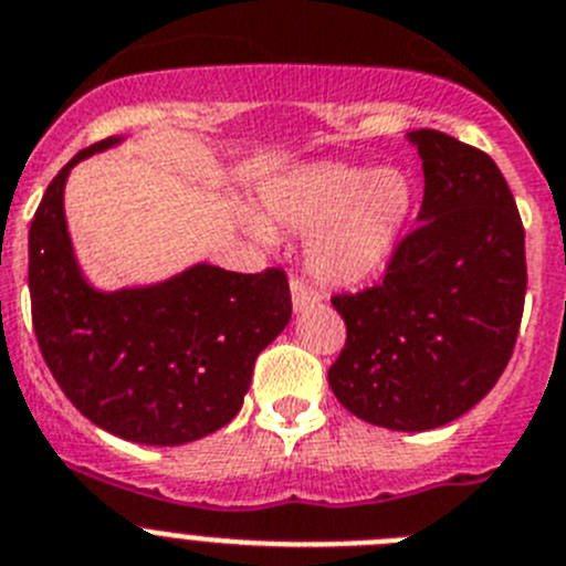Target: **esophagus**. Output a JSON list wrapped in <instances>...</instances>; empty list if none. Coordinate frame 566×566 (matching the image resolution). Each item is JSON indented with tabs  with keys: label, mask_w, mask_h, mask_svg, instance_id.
<instances>
[{
	"label": "esophagus",
	"mask_w": 566,
	"mask_h": 566,
	"mask_svg": "<svg viewBox=\"0 0 566 566\" xmlns=\"http://www.w3.org/2000/svg\"><path fill=\"white\" fill-rule=\"evenodd\" d=\"M290 295H293V310H295V313H302V310L321 304V293H318V290H313V287H310V284H304L302 279H290Z\"/></svg>",
	"instance_id": "34e87169"
}]
</instances>
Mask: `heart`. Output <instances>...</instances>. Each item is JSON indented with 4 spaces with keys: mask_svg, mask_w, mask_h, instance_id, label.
I'll return each instance as SVG.
<instances>
[{
    "mask_svg": "<svg viewBox=\"0 0 566 566\" xmlns=\"http://www.w3.org/2000/svg\"><path fill=\"white\" fill-rule=\"evenodd\" d=\"M415 208V188L400 169L307 163L262 188L264 222L307 233V271L327 284H358L395 256ZM268 242L271 229L251 222Z\"/></svg>",
    "mask_w": 566,
    "mask_h": 566,
    "instance_id": "obj_1",
    "label": "heart"
}]
</instances>
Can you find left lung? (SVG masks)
Masks as SVG:
<instances>
[{
    "label": "left lung",
    "instance_id": "8db88e82",
    "mask_svg": "<svg viewBox=\"0 0 566 566\" xmlns=\"http://www.w3.org/2000/svg\"><path fill=\"white\" fill-rule=\"evenodd\" d=\"M406 140L422 160L420 226L378 287L333 298L346 346L327 378L360 420L429 431L473 409L505 371L527 268L516 200L496 163L434 129Z\"/></svg>",
    "mask_w": 566,
    "mask_h": 566
}]
</instances>
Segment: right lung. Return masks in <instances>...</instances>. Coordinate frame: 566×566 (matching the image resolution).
I'll return each instance as SVG.
<instances>
[{
  "mask_svg": "<svg viewBox=\"0 0 566 566\" xmlns=\"http://www.w3.org/2000/svg\"><path fill=\"white\" fill-rule=\"evenodd\" d=\"M106 137L53 177L30 222V304L44 360L90 422L140 446H186L228 426L259 353L287 327V276L197 262L155 284L101 290L75 256L70 171L120 146Z\"/></svg>",
  "mask_w": 566,
  "mask_h": 566,
  "instance_id": "right-lung-1",
  "label": "right lung"
}]
</instances>
